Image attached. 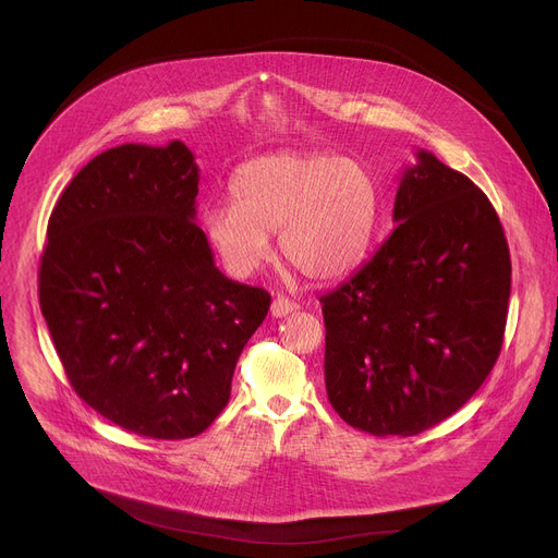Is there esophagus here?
<instances>
[{
	"label": "esophagus",
	"mask_w": 558,
	"mask_h": 558,
	"mask_svg": "<svg viewBox=\"0 0 558 558\" xmlns=\"http://www.w3.org/2000/svg\"><path fill=\"white\" fill-rule=\"evenodd\" d=\"M293 310H295V305H293V302H291L289 298H284V295H276L274 302H271V316H274V318H284V316H289Z\"/></svg>",
	"instance_id": "1"
}]
</instances>
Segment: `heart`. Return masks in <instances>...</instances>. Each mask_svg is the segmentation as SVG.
<instances>
[{
	"mask_svg": "<svg viewBox=\"0 0 558 558\" xmlns=\"http://www.w3.org/2000/svg\"><path fill=\"white\" fill-rule=\"evenodd\" d=\"M231 195L233 202L202 211V227L225 267L240 278L269 263V235L276 233L284 260L302 276L342 278L365 260L380 211L378 186L363 165L312 154L246 162Z\"/></svg>",
	"mask_w": 558,
	"mask_h": 558,
	"instance_id": "b5f03b06",
	"label": "heart"
}]
</instances>
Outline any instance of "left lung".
<instances>
[{
  "label": "left lung",
  "mask_w": 558,
  "mask_h": 558,
  "mask_svg": "<svg viewBox=\"0 0 558 558\" xmlns=\"http://www.w3.org/2000/svg\"><path fill=\"white\" fill-rule=\"evenodd\" d=\"M416 158L396 191L391 235L320 298L329 402L374 436H414L459 412L508 323L512 263L492 202L434 154Z\"/></svg>",
  "instance_id": "8db88e82"
}]
</instances>
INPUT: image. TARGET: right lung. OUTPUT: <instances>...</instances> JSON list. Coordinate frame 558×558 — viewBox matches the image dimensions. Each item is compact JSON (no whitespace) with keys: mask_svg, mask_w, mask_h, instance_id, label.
<instances>
[{"mask_svg":"<svg viewBox=\"0 0 558 558\" xmlns=\"http://www.w3.org/2000/svg\"><path fill=\"white\" fill-rule=\"evenodd\" d=\"M197 182L178 140L105 150L58 199L39 263V307L77 396L158 440L218 418L271 305L216 267L193 222Z\"/></svg>","mask_w":558,"mask_h":558,"instance_id":"right-lung-1","label":"right lung"}]
</instances>
